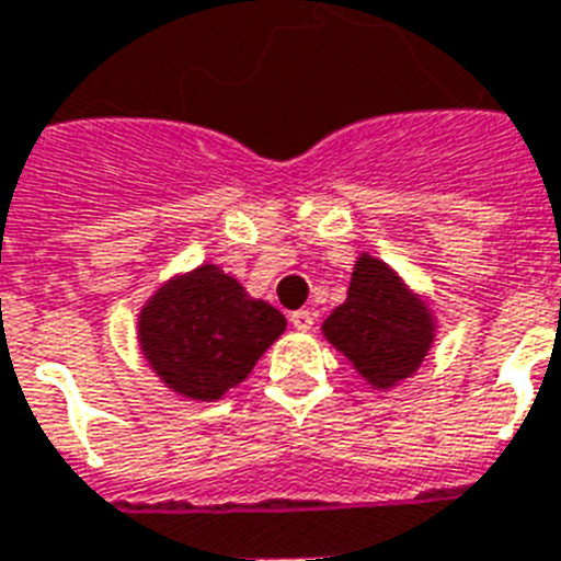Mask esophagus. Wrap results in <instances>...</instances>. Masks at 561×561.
<instances>
[{
  "instance_id": "34e87169",
  "label": "esophagus",
  "mask_w": 561,
  "mask_h": 561,
  "mask_svg": "<svg viewBox=\"0 0 561 561\" xmlns=\"http://www.w3.org/2000/svg\"><path fill=\"white\" fill-rule=\"evenodd\" d=\"M313 320H317V313L313 311H294L290 313V322H294V328L296 331H311L313 328Z\"/></svg>"
}]
</instances>
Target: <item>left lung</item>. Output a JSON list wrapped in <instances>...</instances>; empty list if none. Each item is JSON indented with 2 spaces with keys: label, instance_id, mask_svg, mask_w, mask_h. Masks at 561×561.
<instances>
[{
  "label": "left lung",
  "instance_id": "8db88e82",
  "mask_svg": "<svg viewBox=\"0 0 561 561\" xmlns=\"http://www.w3.org/2000/svg\"><path fill=\"white\" fill-rule=\"evenodd\" d=\"M322 334L371 389H391L426 359L435 343V317L383 259L359 253L348 296L322 322Z\"/></svg>",
  "mask_w": 561,
  "mask_h": 561
}]
</instances>
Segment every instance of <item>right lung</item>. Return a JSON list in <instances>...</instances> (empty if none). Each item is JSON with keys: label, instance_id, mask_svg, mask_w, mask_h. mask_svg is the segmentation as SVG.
<instances>
[{"label": "right lung", "instance_id": "obj_1", "mask_svg": "<svg viewBox=\"0 0 561 561\" xmlns=\"http://www.w3.org/2000/svg\"><path fill=\"white\" fill-rule=\"evenodd\" d=\"M285 325L282 311L207 262L149 296L138 317V343L167 389L190 400H218L248 380Z\"/></svg>", "mask_w": 561, "mask_h": 561}]
</instances>
